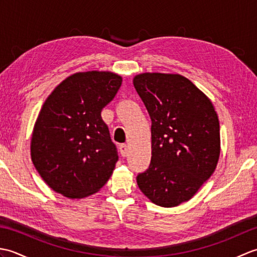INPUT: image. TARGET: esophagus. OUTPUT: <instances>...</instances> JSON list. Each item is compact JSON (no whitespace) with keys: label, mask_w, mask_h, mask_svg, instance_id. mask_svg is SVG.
I'll return each instance as SVG.
<instances>
[{"label":"esophagus","mask_w":257,"mask_h":257,"mask_svg":"<svg viewBox=\"0 0 257 257\" xmlns=\"http://www.w3.org/2000/svg\"><path fill=\"white\" fill-rule=\"evenodd\" d=\"M119 150L121 152L122 157H127L128 156V146L127 145H120L119 146Z\"/></svg>","instance_id":"obj_1"}]
</instances>
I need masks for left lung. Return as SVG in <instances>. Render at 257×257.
<instances>
[{"label":"left lung","mask_w":257,"mask_h":257,"mask_svg":"<svg viewBox=\"0 0 257 257\" xmlns=\"http://www.w3.org/2000/svg\"><path fill=\"white\" fill-rule=\"evenodd\" d=\"M134 85L151 118V163L137 177L152 203L178 206L198 192L217 166L220 122L214 105L180 74L141 73Z\"/></svg>","instance_id":"obj_1"}]
</instances>
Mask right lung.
<instances>
[{"instance_id": "add662e5", "label": "right lung", "mask_w": 257, "mask_h": 257, "mask_svg": "<svg viewBox=\"0 0 257 257\" xmlns=\"http://www.w3.org/2000/svg\"><path fill=\"white\" fill-rule=\"evenodd\" d=\"M121 83V76L108 70L75 73L43 103L33 128L31 158L56 193L84 199L111 177L118 156L101 110Z\"/></svg>"}]
</instances>
